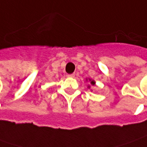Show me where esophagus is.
Returning a JSON list of instances; mask_svg holds the SVG:
<instances>
[{
  "label": "esophagus",
  "mask_w": 147,
  "mask_h": 147,
  "mask_svg": "<svg viewBox=\"0 0 147 147\" xmlns=\"http://www.w3.org/2000/svg\"><path fill=\"white\" fill-rule=\"evenodd\" d=\"M67 76L69 77V78H74V77L75 76V74H68Z\"/></svg>",
  "instance_id": "34e87169"
}]
</instances>
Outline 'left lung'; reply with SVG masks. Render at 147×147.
I'll list each match as a JSON object with an SVG mask.
<instances>
[{
	"label": "left lung",
	"mask_w": 147,
	"mask_h": 147,
	"mask_svg": "<svg viewBox=\"0 0 147 147\" xmlns=\"http://www.w3.org/2000/svg\"><path fill=\"white\" fill-rule=\"evenodd\" d=\"M86 82H89L90 83H91V85H92V86H94L95 84H96V82L94 81V80H92V79H91V78H86ZM88 88L90 89V85H88ZM91 91H92V90H91Z\"/></svg>",
	"instance_id": "8db88e82"
}]
</instances>
